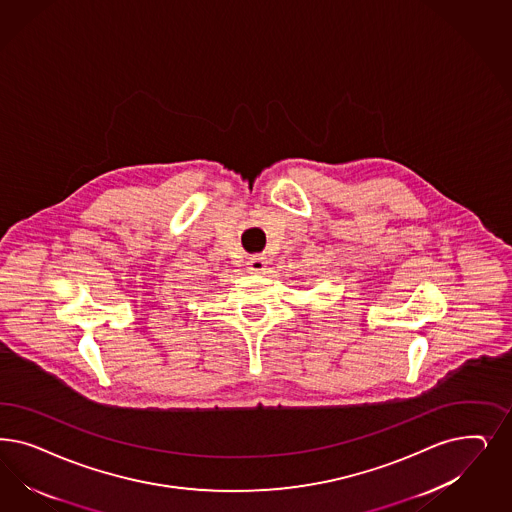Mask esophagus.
I'll use <instances>...</instances> for the list:
<instances>
[{
  "label": "esophagus",
  "mask_w": 512,
  "mask_h": 512,
  "mask_svg": "<svg viewBox=\"0 0 512 512\" xmlns=\"http://www.w3.org/2000/svg\"><path fill=\"white\" fill-rule=\"evenodd\" d=\"M248 271L250 273H264L267 269V262L264 256H252L247 262Z\"/></svg>",
  "instance_id": "obj_1"
}]
</instances>
